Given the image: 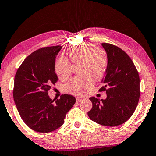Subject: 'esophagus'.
I'll return each mask as SVG.
<instances>
[{"mask_svg": "<svg viewBox=\"0 0 156 156\" xmlns=\"http://www.w3.org/2000/svg\"><path fill=\"white\" fill-rule=\"evenodd\" d=\"M83 99H81V98H80V97H78V98H76V101H77V103H80V102H81V101H82Z\"/></svg>", "mask_w": 156, "mask_h": 156, "instance_id": "esophagus-1", "label": "esophagus"}]
</instances>
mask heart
<instances>
[{
    "instance_id": "heart-1",
    "label": "heart",
    "mask_w": 156,
    "mask_h": 156,
    "mask_svg": "<svg viewBox=\"0 0 156 156\" xmlns=\"http://www.w3.org/2000/svg\"><path fill=\"white\" fill-rule=\"evenodd\" d=\"M71 62L81 63L80 72L83 73L73 78L66 84V92L76 96H83L94 85L95 79L102 78L105 73L108 56L103 48H97L94 44H83L74 46L68 51ZM55 71L61 80H66L71 73V63L67 58L59 57L56 60Z\"/></svg>"
}]
</instances>
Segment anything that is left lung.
Here are the masks:
<instances>
[{
    "instance_id": "obj_1",
    "label": "left lung",
    "mask_w": 156,
    "mask_h": 156,
    "mask_svg": "<svg viewBox=\"0 0 156 156\" xmlns=\"http://www.w3.org/2000/svg\"><path fill=\"white\" fill-rule=\"evenodd\" d=\"M107 53L108 66L99 89L107 98L90 97L92 108L88 112L92 121L107 127L122 125L134 112L140 97L138 72L129 56L116 46L101 44Z\"/></svg>"
}]
</instances>
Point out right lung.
I'll list each match as a JSON object with an SVG mask.
<instances>
[{
	"instance_id": "1",
	"label": "right lung",
	"mask_w": 156,
	"mask_h": 156,
	"mask_svg": "<svg viewBox=\"0 0 156 156\" xmlns=\"http://www.w3.org/2000/svg\"><path fill=\"white\" fill-rule=\"evenodd\" d=\"M62 48L48 46L34 51L26 57L15 75V104L24 123L35 132L48 133L58 129L76 101L70 94H62L57 100L48 95L51 86L57 81L55 63Z\"/></svg>"
}]
</instances>
